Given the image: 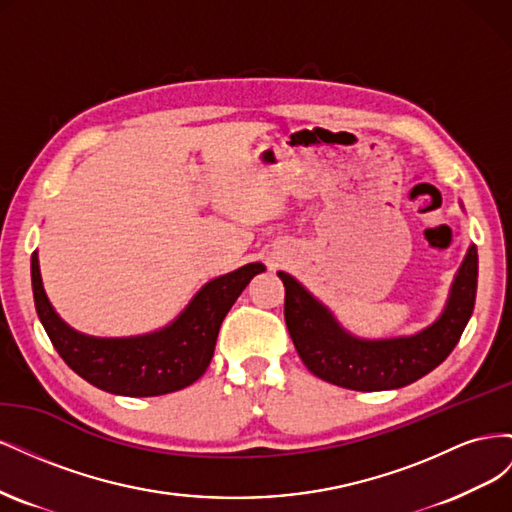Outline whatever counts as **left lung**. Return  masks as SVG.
Masks as SVG:
<instances>
[{"instance_id":"8db88e82","label":"left lung","mask_w":512,"mask_h":512,"mask_svg":"<svg viewBox=\"0 0 512 512\" xmlns=\"http://www.w3.org/2000/svg\"><path fill=\"white\" fill-rule=\"evenodd\" d=\"M277 275L286 286V327L305 367L344 389L391 391L427 376L457 346L476 301L478 254L476 245L468 247L436 320L412 335L378 339L350 333L299 280L286 271Z\"/></svg>"}]
</instances>
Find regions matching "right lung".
Instances as JSON below:
<instances>
[{"label": "right lung", "mask_w": 512, "mask_h": 512, "mask_svg": "<svg viewBox=\"0 0 512 512\" xmlns=\"http://www.w3.org/2000/svg\"><path fill=\"white\" fill-rule=\"evenodd\" d=\"M262 271V262H250L215 277L166 327L130 337L87 335L61 320L44 292L38 252L32 256V288L42 327L72 371L106 393L158 397L181 391L205 374L228 309Z\"/></svg>", "instance_id": "1"}]
</instances>
